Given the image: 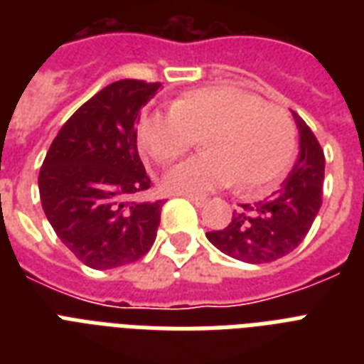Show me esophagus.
I'll use <instances>...</instances> for the list:
<instances>
[{
  "instance_id": "34e87169",
  "label": "esophagus",
  "mask_w": 364,
  "mask_h": 364,
  "mask_svg": "<svg viewBox=\"0 0 364 364\" xmlns=\"http://www.w3.org/2000/svg\"><path fill=\"white\" fill-rule=\"evenodd\" d=\"M183 196H187V198L191 200L194 205H198V208H202V205L208 202V198H205V196H194V194H183Z\"/></svg>"
}]
</instances>
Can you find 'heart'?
<instances>
[{"mask_svg": "<svg viewBox=\"0 0 364 364\" xmlns=\"http://www.w3.org/2000/svg\"><path fill=\"white\" fill-rule=\"evenodd\" d=\"M137 139L159 164L176 160L198 145L204 153L164 176L173 194H205L228 187L251 193L277 181L294 156V126L277 105L236 87H204L173 102L171 111H147Z\"/></svg>", "mask_w": 364, "mask_h": 364, "instance_id": "b5f03b06", "label": "heart"}]
</instances>
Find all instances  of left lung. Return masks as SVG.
<instances>
[{"label":"left lung","instance_id":"obj_1","mask_svg":"<svg viewBox=\"0 0 364 364\" xmlns=\"http://www.w3.org/2000/svg\"><path fill=\"white\" fill-rule=\"evenodd\" d=\"M296 124L300 154L282 188L257 204H242L228 227L205 234L228 257L251 264L272 262L294 251L310 232L323 204L325 153L300 117Z\"/></svg>","mask_w":364,"mask_h":364}]
</instances>
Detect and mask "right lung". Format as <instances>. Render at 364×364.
I'll list each match as a JSON object with an SVG mask.
<instances>
[{
	"label": "right lung",
	"instance_id": "add662e5",
	"mask_svg": "<svg viewBox=\"0 0 364 364\" xmlns=\"http://www.w3.org/2000/svg\"><path fill=\"white\" fill-rule=\"evenodd\" d=\"M160 82L102 88L60 128L39 171V196L65 247L94 270L136 262L156 240L164 202H139L151 177L137 154V117Z\"/></svg>",
	"mask_w": 364,
	"mask_h": 364
}]
</instances>
